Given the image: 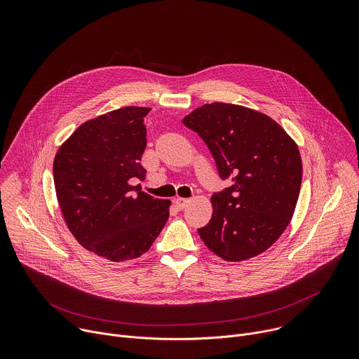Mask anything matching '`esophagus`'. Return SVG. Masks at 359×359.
I'll return each instance as SVG.
<instances>
[{"label": "esophagus", "mask_w": 359, "mask_h": 359, "mask_svg": "<svg viewBox=\"0 0 359 359\" xmlns=\"http://www.w3.org/2000/svg\"><path fill=\"white\" fill-rule=\"evenodd\" d=\"M175 204H176V208L179 209V210H183L187 204H189V198H184V197H177L176 200H175Z\"/></svg>", "instance_id": "obj_1"}]
</instances>
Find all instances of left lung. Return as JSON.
I'll use <instances>...</instances> for the list:
<instances>
[{
    "mask_svg": "<svg viewBox=\"0 0 359 359\" xmlns=\"http://www.w3.org/2000/svg\"><path fill=\"white\" fill-rule=\"evenodd\" d=\"M183 123L208 144L220 179L230 182L213 193V216L198 236L227 262L266 251L288 226L298 200L297 144L271 118L223 102L197 108Z\"/></svg>",
    "mask_w": 359,
    "mask_h": 359,
    "instance_id": "8db88e82",
    "label": "left lung"
}]
</instances>
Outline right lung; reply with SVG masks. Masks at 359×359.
Returning a JSON list of instances; mask_svg holds the SVG:
<instances>
[{
  "mask_svg": "<svg viewBox=\"0 0 359 359\" xmlns=\"http://www.w3.org/2000/svg\"><path fill=\"white\" fill-rule=\"evenodd\" d=\"M128 107L81 125L54 161V183L75 238L99 257L119 263L146 252L169 219V200L132 186L144 179V118Z\"/></svg>",
  "mask_w": 359,
  "mask_h": 359,
  "instance_id": "add662e5",
  "label": "right lung"
}]
</instances>
